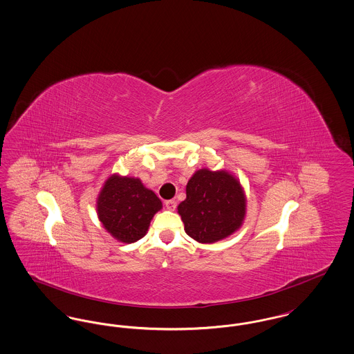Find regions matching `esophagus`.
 Segmentation results:
<instances>
[{"label":"esophagus","instance_id":"obj_1","mask_svg":"<svg viewBox=\"0 0 354 354\" xmlns=\"http://www.w3.org/2000/svg\"><path fill=\"white\" fill-rule=\"evenodd\" d=\"M165 205L169 211H174L176 208V202L175 201H167V202H165Z\"/></svg>","mask_w":354,"mask_h":354}]
</instances>
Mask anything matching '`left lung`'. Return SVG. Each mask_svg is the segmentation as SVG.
Segmentation results:
<instances>
[{
	"label": "left lung",
	"mask_w": 354,
	"mask_h": 354,
	"mask_svg": "<svg viewBox=\"0 0 354 354\" xmlns=\"http://www.w3.org/2000/svg\"><path fill=\"white\" fill-rule=\"evenodd\" d=\"M178 205L187 235L212 244L235 234L247 214V198L240 180L230 171L198 169L185 187Z\"/></svg>",
	"instance_id": "left-lung-1"
}]
</instances>
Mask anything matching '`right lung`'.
Returning <instances> with one entry per match:
<instances>
[{"label":"right lung","instance_id":"right-lung-1","mask_svg":"<svg viewBox=\"0 0 354 354\" xmlns=\"http://www.w3.org/2000/svg\"><path fill=\"white\" fill-rule=\"evenodd\" d=\"M162 207L160 199L139 178L119 174L106 179L97 198V215L103 228L126 244L147 234L153 215Z\"/></svg>","mask_w":354,"mask_h":354}]
</instances>
